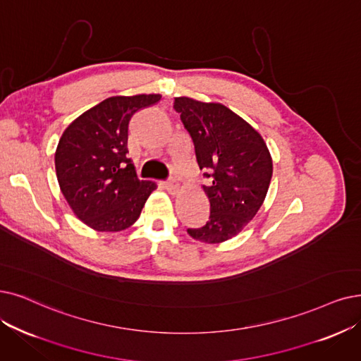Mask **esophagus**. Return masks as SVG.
I'll list each match as a JSON object with an SVG mask.
<instances>
[{
    "label": "esophagus",
    "instance_id": "1",
    "mask_svg": "<svg viewBox=\"0 0 361 361\" xmlns=\"http://www.w3.org/2000/svg\"><path fill=\"white\" fill-rule=\"evenodd\" d=\"M164 186L167 188L169 192H176L178 191V183L175 179H169L164 182Z\"/></svg>",
    "mask_w": 361,
    "mask_h": 361
}]
</instances>
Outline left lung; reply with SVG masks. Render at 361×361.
<instances>
[{"label": "left lung", "mask_w": 361, "mask_h": 361, "mask_svg": "<svg viewBox=\"0 0 361 361\" xmlns=\"http://www.w3.org/2000/svg\"><path fill=\"white\" fill-rule=\"evenodd\" d=\"M173 108L188 130L197 163L210 180L209 221L188 234L216 244L237 235L261 209L272 176V160L262 136L222 104L175 97Z\"/></svg>", "instance_id": "1"}]
</instances>
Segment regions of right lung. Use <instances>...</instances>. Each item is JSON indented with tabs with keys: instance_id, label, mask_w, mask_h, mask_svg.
I'll use <instances>...</instances> for the list:
<instances>
[{
	"instance_id": "right-lung-1",
	"label": "right lung",
	"mask_w": 361,
	"mask_h": 361,
	"mask_svg": "<svg viewBox=\"0 0 361 361\" xmlns=\"http://www.w3.org/2000/svg\"><path fill=\"white\" fill-rule=\"evenodd\" d=\"M160 94L114 96L81 114L63 132L54 154L56 175L69 207L96 231L133 225L155 182L140 180L127 158L128 123Z\"/></svg>"
}]
</instances>
